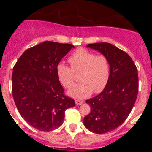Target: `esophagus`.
<instances>
[{"instance_id": "34e87169", "label": "esophagus", "mask_w": 152, "mask_h": 152, "mask_svg": "<svg viewBox=\"0 0 152 152\" xmlns=\"http://www.w3.org/2000/svg\"><path fill=\"white\" fill-rule=\"evenodd\" d=\"M75 102H76V104H77V105H81V104H83V100H79V99H76Z\"/></svg>"}]
</instances>
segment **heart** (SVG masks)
Wrapping results in <instances>:
<instances>
[{
  "mask_svg": "<svg viewBox=\"0 0 152 152\" xmlns=\"http://www.w3.org/2000/svg\"><path fill=\"white\" fill-rule=\"evenodd\" d=\"M70 66L59 63L56 73L61 84L70 88L75 83V74H78L81 81L73 87L69 94L74 98L82 99L94 93L98 94L104 90L110 76L109 60L103 54L96 53L85 48H80L69 57Z\"/></svg>",
  "mask_w": 152,
  "mask_h": 152,
  "instance_id": "obj_1",
  "label": "heart"
}]
</instances>
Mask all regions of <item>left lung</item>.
I'll list each match as a JSON object with an SVG mask.
<instances>
[{"instance_id":"left-lung-1","label":"left lung","mask_w":152,"mask_h":152,"mask_svg":"<svg viewBox=\"0 0 152 152\" xmlns=\"http://www.w3.org/2000/svg\"><path fill=\"white\" fill-rule=\"evenodd\" d=\"M87 47L107 57L110 76L104 89L86 102L91 111L83 118L84 126L102 134L121 126L132 111L139 91L137 68L128 53L109 43H90Z\"/></svg>"}]
</instances>
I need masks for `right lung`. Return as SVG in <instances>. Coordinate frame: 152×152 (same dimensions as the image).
Masks as SVG:
<instances>
[{
    "label": "right lung",
    "mask_w": 152,
    "mask_h": 152,
    "mask_svg": "<svg viewBox=\"0 0 152 152\" xmlns=\"http://www.w3.org/2000/svg\"><path fill=\"white\" fill-rule=\"evenodd\" d=\"M72 44L44 41L28 48L15 63L12 74V94L20 116L43 132L61 126L65 111L75 106L64 94L56 66Z\"/></svg>",
    "instance_id": "1"
}]
</instances>
